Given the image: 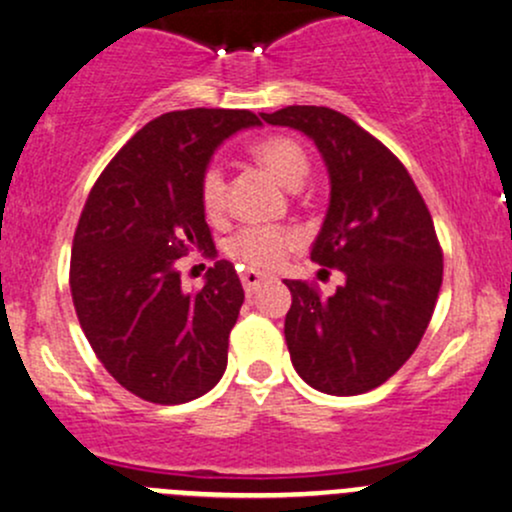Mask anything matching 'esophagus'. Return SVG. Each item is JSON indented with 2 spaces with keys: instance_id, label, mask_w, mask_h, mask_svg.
Wrapping results in <instances>:
<instances>
[{
  "instance_id": "obj_1",
  "label": "esophagus",
  "mask_w": 512,
  "mask_h": 512,
  "mask_svg": "<svg viewBox=\"0 0 512 512\" xmlns=\"http://www.w3.org/2000/svg\"><path fill=\"white\" fill-rule=\"evenodd\" d=\"M240 279H242V287H245L247 297H252V294H255L257 289L267 282L265 274H260V272H242Z\"/></svg>"
}]
</instances>
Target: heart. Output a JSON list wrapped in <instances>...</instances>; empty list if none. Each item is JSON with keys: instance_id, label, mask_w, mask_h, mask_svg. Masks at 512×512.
<instances>
[{"instance_id": "1", "label": "heart", "mask_w": 512, "mask_h": 512, "mask_svg": "<svg viewBox=\"0 0 512 512\" xmlns=\"http://www.w3.org/2000/svg\"><path fill=\"white\" fill-rule=\"evenodd\" d=\"M252 157L287 188H297L309 171V159L299 142L289 137H270L252 147ZM198 201L203 213L218 220L225 213V176L218 164H208L198 179ZM299 235L289 228H242L225 242V255L250 272H270L294 247Z\"/></svg>"}]
</instances>
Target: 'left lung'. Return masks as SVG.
<instances>
[{
  "instance_id": "left-lung-1",
  "label": "left lung",
  "mask_w": 512,
  "mask_h": 512,
  "mask_svg": "<svg viewBox=\"0 0 512 512\" xmlns=\"http://www.w3.org/2000/svg\"><path fill=\"white\" fill-rule=\"evenodd\" d=\"M262 120L299 129L319 147L331 203L311 260L346 277L331 297L284 282L292 365L314 390L360 395L407 363L432 319L444 274L432 215L402 161L351 117L289 105Z\"/></svg>"
}]
</instances>
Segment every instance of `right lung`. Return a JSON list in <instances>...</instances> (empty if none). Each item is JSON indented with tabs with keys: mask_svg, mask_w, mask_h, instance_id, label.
I'll return each mask as SVG.
<instances>
[{
	"mask_svg": "<svg viewBox=\"0 0 512 512\" xmlns=\"http://www.w3.org/2000/svg\"><path fill=\"white\" fill-rule=\"evenodd\" d=\"M260 125L250 110H176L144 125L95 181L71 252L80 328L107 373L132 395L181 405L223 378L245 292L228 260L198 292L179 260L215 255L198 179L223 139Z\"/></svg>",
	"mask_w": 512,
	"mask_h": 512,
	"instance_id": "right-lung-1",
	"label": "right lung"
}]
</instances>
